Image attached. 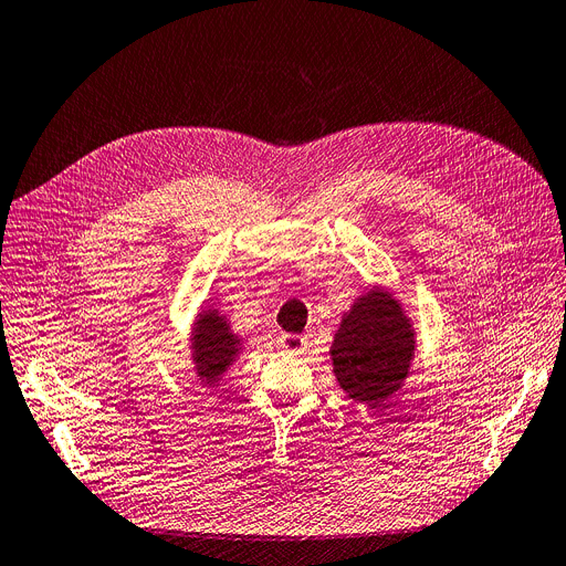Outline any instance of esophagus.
Segmentation results:
<instances>
[{"mask_svg": "<svg viewBox=\"0 0 566 566\" xmlns=\"http://www.w3.org/2000/svg\"><path fill=\"white\" fill-rule=\"evenodd\" d=\"M281 348L290 355H300L306 348V338L300 334H283L281 336Z\"/></svg>", "mask_w": 566, "mask_h": 566, "instance_id": "obj_1", "label": "esophagus"}]
</instances>
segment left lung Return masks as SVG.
<instances>
[{
  "label": "left lung",
  "mask_w": 566,
  "mask_h": 566,
  "mask_svg": "<svg viewBox=\"0 0 566 566\" xmlns=\"http://www.w3.org/2000/svg\"><path fill=\"white\" fill-rule=\"evenodd\" d=\"M413 350L416 334L399 302L386 290H371L344 315L329 355L344 392L378 406L401 388Z\"/></svg>",
  "instance_id": "8db88e82"
}]
</instances>
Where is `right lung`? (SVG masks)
I'll return each instance as SVG.
<instances>
[{
    "mask_svg": "<svg viewBox=\"0 0 566 566\" xmlns=\"http://www.w3.org/2000/svg\"><path fill=\"white\" fill-rule=\"evenodd\" d=\"M241 338L230 329V323L216 308L199 313L192 332V359L197 376L213 386L239 355Z\"/></svg>",
    "mask_w": 566,
    "mask_h": 566,
    "instance_id": "add662e5",
    "label": "right lung"
}]
</instances>
